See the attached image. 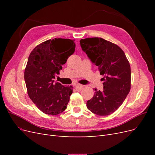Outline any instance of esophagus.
Instances as JSON below:
<instances>
[{
  "mask_svg": "<svg viewBox=\"0 0 155 155\" xmlns=\"http://www.w3.org/2000/svg\"><path fill=\"white\" fill-rule=\"evenodd\" d=\"M83 88V85H80V84H77V85H76V90H78V91L81 90Z\"/></svg>",
  "mask_w": 155,
  "mask_h": 155,
  "instance_id": "1",
  "label": "esophagus"
}]
</instances>
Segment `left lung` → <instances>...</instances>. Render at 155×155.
<instances>
[{"label": "left lung", "instance_id": "8db88e82", "mask_svg": "<svg viewBox=\"0 0 155 155\" xmlns=\"http://www.w3.org/2000/svg\"><path fill=\"white\" fill-rule=\"evenodd\" d=\"M82 50L98 67L104 78V90L95 91L87 107L93 113L107 116L123 104L130 89V67L124 51L118 45L99 37L81 39Z\"/></svg>", "mask_w": 155, "mask_h": 155}]
</instances>
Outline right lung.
Here are the masks:
<instances>
[{"label":"right lung","mask_w":155,"mask_h":155,"mask_svg":"<svg viewBox=\"0 0 155 155\" xmlns=\"http://www.w3.org/2000/svg\"><path fill=\"white\" fill-rule=\"evenodd\" d=\"M75 40L54 39L37 45L30 53L25 70L28 94L39 109L58 115L67 109L72 86L54 83L56 75L75 51Z\"/></svg>","instance_id":"obj_1"}]
</instances>
